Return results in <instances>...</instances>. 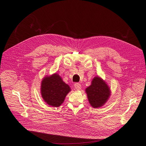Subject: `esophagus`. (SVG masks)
<instances>
[{
    "instance_id": "34e87169",
    "label": "esophagus",
    "mask_w": 146,
    "mask_h": 146,
    "mask_svg": "<svg viewBox=\"0 0 146 146\" xmlns=\"http://www.w3.org/2000/svg\"><path fill=\"white\" fill-rule=\"evenodd\" d=\"M74 88L77 90H80L81 89V85L79 83H76L74 84Z\"/></svg>"
}]
</instances>
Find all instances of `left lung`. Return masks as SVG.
I'll list each match as a JSON object with an SVG mask.
<instances>
[{
    "label": "left lung",
    "mask_w": 146,
    "mask_h": 146,
    "mask_svg": "<svg viewBox=\"0 0 146 146\" xmlns=\"http://www.w3.org/2000/svg\"><path fill=\"white\" fill-rule=\"evenodd\" d=\"M88 100L92 107L98 108L107 102L110 90L107 84L99 77H94L91 85L86 89Z\"/></svg>",
    "instance_id": "left-lung-1"
}]
</instances>
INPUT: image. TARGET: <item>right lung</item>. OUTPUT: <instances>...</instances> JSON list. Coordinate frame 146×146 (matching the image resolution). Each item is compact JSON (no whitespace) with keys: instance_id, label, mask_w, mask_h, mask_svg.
Returning a JSON list of instances; mask_svg holds the SVG:
<instances>
[{"instance_id":"obj_1","label":"right lung","mask_w":146,"mask_h":146,"mask_svg":"<svg viewBox=\"0 0 146 146\" xmlns=\"http://www.w3.org/2000/svg\"><path fill=\"white\" fill-rule=\"evenodd\" d=\"M70 91L58 74H54L44 78L41 83V95L43 99L50 106L58 107L62 104L66 96Z\"/></svg>"}]
</instances>
